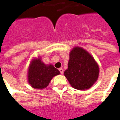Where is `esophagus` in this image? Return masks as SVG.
<instances>
[{
  "instance_id": "obj_1",
  "label": "esophagus",
  "mask_w": 120,
  "mask_h": 120,
  "mask_svg": "<svg viewBox=\"0 0 120 120\" xmlns=\"http://www.w3.org/2000/svg\"><path fill=\"white\" fill-rule=\"evenodd\" d=\"M59 71H60V73H61V74H63V69L62 68H59Z\"/></svg>"
}]
</instances>
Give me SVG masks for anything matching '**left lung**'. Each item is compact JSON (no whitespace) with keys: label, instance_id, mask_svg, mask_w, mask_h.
<instances>
[{"label":"left lung","instance_id":"1","mask_svg":"<svg viewBox=\"0 0 120 120\" xmlns=\"http://www.w3.org/2000/svg\"><path fill=\"white\" fill-rule=\"evenodd\" d=\"M98 73V66L88 52L80 47H75L71 51L68 69L64 75L73 88L89 89L97 81Z\"/></svg>","mask_w":120,"mask_h":120}]
</instances>
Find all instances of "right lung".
Here are the masks:
<instances>
[{
	"label": "right lung",
	"instance_id": "add662e5",
	"mask_svg": "<svg viewBox=\"0 0 120 120\" xmlns=\"http://www.w3.org/2000/svg\"><path fill=\"white\" fill-rule=\"evenodd\" d=\"M59 73V71L54 66L45 65L40 59H34L29 69L28 80L32 88L43 89L49 85L53 77Z\"/></svg>",
	"mask_w": 120,
	"mask_h": 120
}]
</instances>
